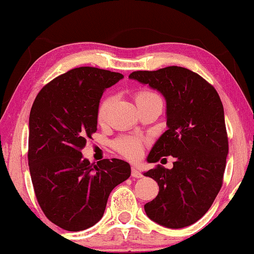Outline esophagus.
I'll return each mask as SVG.
<instances>
[{
  "mask_svg": "<svg viewBox=\"0 0 254 254\" xmlns=\"http://www.w3.org/2000/svg\"><path fill=\"white\" fill-rule=\"evenodd\" d=\"M131 176L133 177V178H141V177H142V173L140 172L138 169L132 168V170H131Z\"/></svg>",
  "mask_w": 254,
  "mask_h": 254,
  "instance_id": "obj_1",
  "label": "esophagus"
}]
</instances>
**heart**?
Segmentation results:
<instances>
[{
	"mask_svg": "<svg viewBox=\"0 0 254 254\" xmlns=\"http://www.w3.org/2000/svg\"><path fill=\"white\" fill-rule=\"evenodd\" d=\"M154 93L151 92H140L137 96L138 98L147 97V96H153ZM113 104V98L108 97L103 100V103L99 106V112H98V115H99L100 120H104L106 116H107V113L111 108ZM116 148L120 153H122L124 156H127L131 160H135V158L140 157V155L142 154V142L141 140L134 137H124L121 138L116 141Z\"/></svg>",
	"mask_w": 254,
	"mask_h": 254,
	"instance_id": "b5f03b06",
	"label": "heart"
}]
</instances>
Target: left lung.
Here are the masks:
<instances>
[{
  "label": "left lung",
  "instance_id": "8db88e82",
  "mask_svg": "<svg viewBox=\"0 0 254 254\" xmlns=\"http://www.w3.org/2000/svg\"><path fill=\"white\" fill-rule=\"evenodd\" d=\"M128 78L158 91L166 103L168 130L154 143L147 162L176 158L172 169L158 165L143 172L160 187L156 197L145 204L147 217L166 228L190 226L206 213L222 186L228 138L220 97L184 67L133 71Z\"/></svg>",
  "mask_w": 254,
  "mask_h": 254
}]
</instances>
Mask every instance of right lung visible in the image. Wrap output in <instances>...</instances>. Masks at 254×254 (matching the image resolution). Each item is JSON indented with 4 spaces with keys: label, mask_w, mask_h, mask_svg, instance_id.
Masks as SVG:
<instances>
[{
    "label": "right lung",
    "mask_w": 254,
    "mask_h": 254,
    "mask_svg": "<svg viewBox=\"0 0 254 254\" xmlns=\"http://www.w3.org/2000/svg\"><path fill=\"white\" fill-rule=\"evenodd\" d=\"M124 76L78 67L40 91L29 114L28 165L41 209L69 232L88 229L103 218L109 194L131 175L126 161L91 164L81 150L97 131L100 99Z\"/></svg>",
    "instance_id": "1"
}]
</instances>
